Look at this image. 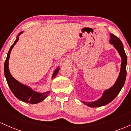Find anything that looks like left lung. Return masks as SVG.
I'll list each match as a JSON object with an SVG mask.
<instances>
[{"label":"left lung","instance_id":"8db88e82","mask_svg":"<svg viewBox=\"0 0 131 131\" xmlns=\"http://www.w3.org/2000/svg\"><path fill=\"white\" fill-rule=\"evenodd\" d=\"M110 43L112 45L113 47L117 50L121 58V64L120 72L119 73L116 81L114 84L110 89L105 90L103 93L102 96H101L97 100L94 101H82V102L85 105L88 106L92 108H96V107H100L102 106L106 105L110 103L114 99L122 88L124 86L125 80L126 78V66H127V56L125 52L123 45L119 39L116 37L113 34L110 33Z\"/></svg>","mask_w":131,"mask_h":131}]
</instances>
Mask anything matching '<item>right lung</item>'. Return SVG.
Listing matches in <instances>:
<instances>
[{"mask_svg": "<svg viewBox=\"0 0 131 131\" xmlns=\"http://www.w3.org/2000/svg\"><path fill=\"white\" fill-rule=\"evenodd\" d=\"M23 33V31L20 32L17 35L16 40L15 41L12 46L10 47L9 51H8L6 60H5V64H4V74H5V79L7 80L8 86L16 97L23 102L29 103L31 104H36L43 101L48 96L50 93V91H47L46 92H42V93L35 92L29 86L23 84L17 80H16L10 73L9 67H8V61H9L10 52L15 44L18 42L20 35ZM59 70L60 67H58L54 70L51 79H54L56 77Z\"/></svg>", "mask_w": 131, "mask_h": 131, "instance_id": "1", "label": "right lung"}]
</instances>
